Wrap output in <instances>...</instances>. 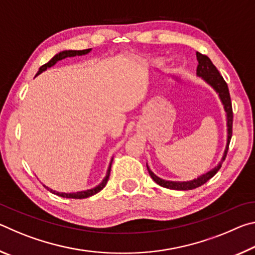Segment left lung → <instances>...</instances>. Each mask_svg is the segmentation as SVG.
<instances>
[{"instance_id":"8db88e82","label":"left lung","mask_w":255,"mask_h":255,"mask_svg":"<svg viewBox=\"0 0 255 255\" xmlns=\"http://www.w3.org/2000/svg\"><path fill=\"white\" fill-rule=\"evenodd\" d=\"M197 59H198V67H197V75L201 76L207 83L211 85L214 88L216 92L218 93L219 98L224 105V109L226 111L227 115V145L225 148V152H224L222 161L219 162L217 166L215 167L209 172H207L206 174L199 176L192 181H187V182H176V181H165L163 179H159L158 176L155 175L152 171L149 170V167L147 165V170L148 173L150 175L155 182H156L158 185H161L163 188H167V189H172V190H192L196 189L200 185L205 184L207 181L210 180L213 176L217 173L219 169L222 167L223 162L225 161L226 155L228 152V147H230V141L232 138V133H233V109H232V101H231V96H230V91H228V86L225 80L223 79V76L221 75V73L218 72L217 68L211 62L210 58L208 56L202 55L200 53H197Z\"/></svg>"}]
</instances>
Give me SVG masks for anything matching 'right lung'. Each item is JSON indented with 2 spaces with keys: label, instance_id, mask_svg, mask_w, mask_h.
<instances>
[{
  "label": "right lung",
  "instance_id": "add662e5",
  "mask_svg": "<svg viewBox=\"0 0 255 255\" xmlns=\"http://www.w3.org/2000/svg\"><path fill=\"white\" fill-rule=\"evenodd\" d=\"M90 51H91V48H90V49H84V50H64V51H60L59 54L55 55L54 57L51 58L48 63H46L45 65H42V66L39 68V71H38V73L36 74V76H37V75H39L40 73H42L44 71H46L47 68H48V67L54 66L55 64L57 63L58 60H60V59H64V58H66V57H74V56H76V55H77V56L85 55V54L90 53ZM111 163H112V159H111V162H110L109 169H108V171H107V175H106V178L102 180V182H101L100 184H99L98 187L93 188V189L86 190V191H80V192L63 193V192H56V191H53V190L49 189L48 187H45V188H46V189H48V190H50V192L55 193V195L60 196V197H63V198H72V199H84V198L91 197V196H93V195H96V193H98L99 191H101V190L106 187V184H107V182H108V180H109L110 170H111Z\"/></svg>",
  "mask_w": 255,
  "mask_h": 255
}]
</instances>
